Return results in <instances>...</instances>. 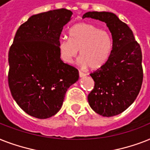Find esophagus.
Returning <instances> with one entry per match:
<instances>
[{"mask_svg": "<svg viewBox=\"0 0 150 150\" xmlns=\"http://www.w3.org/2000/svg\"><path fill=\"white\" fill-rule=\"evenodd\" d=\"M79 77H81V78H82V77H85V76H86V74H85V73H83L82 72V71H79Z\"/></svg>", "mask_w": 150, "mask_h": 150, "instance_id": "1", "label": "esophagus"}]
</instances>
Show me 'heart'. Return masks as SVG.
Here are the masks:
<instances>
[{"label": "heart", "instance_id": "heart-1", "mask_svg": "<svg viewBox=\"0 0 150 150\" xmlns=\"http://www.w3.org/2000/svg\"><path fill=\"white\" fill-rule=\"evenodd\" d=\"M69 39L59 41L58 50L61 60L71 63L79 50V62L92 69L102 67L109 59L113 49V40L106 30L89 22L73 25L68 32Z\"/></svg>", "mask_w": 150, "mask_h": 150}]
</instances>
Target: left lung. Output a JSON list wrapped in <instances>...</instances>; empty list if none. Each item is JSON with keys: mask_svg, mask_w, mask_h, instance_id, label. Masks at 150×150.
<instances>
[{"mask_svg": "<svg viewBox=\"0 0 150 150\" xmlns=\"http://www.w3.org/2000/svg\"><path fill=\"white\" fill-rule=\"evenodd\" d=\"M85 18L104 22L113 39L109 59L90 74L95 85L88 95L89 106L103 117L117 115L135 101L142 87L141 47L132 29L114 13L89 11L83 15Z\"/></svg>", "mask_w": 150, "mask_h": 150, "instance_id": "8db88e82", "label": "left lung"}]
</instances>
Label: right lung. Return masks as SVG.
Wrapping results in <instances>:
<instances>
[{
    "label": "right lung",
    "mask_w": 150,
    "mask_h": 150,
    "mask_svg": "<svg viewBox=\"0 0 150 150\" xmlns=\"http://www.w3.org/2000/svg\"><path fill=\"white\" fill-rule=\"evenodd\" d=\"M72 12L65 8L29 18L16 32L8 52V85L18 105L36 118L54 116L61 108L79 71L61 61L58 43Z\"/></svg>",
    "instance_id": "1"
}]
</instances>
